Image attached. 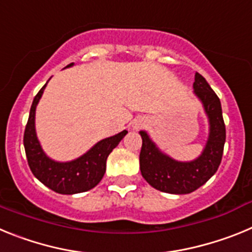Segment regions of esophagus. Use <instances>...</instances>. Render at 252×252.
<instances>
[{
	"label": "esophagus",
	"instance_id": "esophagus-1",
	"mask_svg": "<svg viewBox=\"0 0 252 252\" xmlns=\"http://www.w3.org/2000/svg\"><path fill=\"white\" fill-rule=\"evenodd\" d=\"M146 125V121L144 119H136L133 120L132 124H131V126H132V130H140V128H142L144 126Z\"/></svg>",
	"mask_w": 252,
	"mask_h": 252
}]
</instances>
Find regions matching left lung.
<instances>
[{"label": "left lung", "instance_id": "left-lung-1", "mask_svg": "<svg viewBox=\"0 0 252 252\" xmlns=\"http://www.w3.org/2000/svg\"><path fill=\"white\" fill-rule=\"evenodd\" d=\"M193 93L203 106L208 120V139L201 155L190 161H179L162 153L146 131L142 139L140 170L153 188L170 194H188L203 186L215 175L221 164L226 141L222 107L220 98L199 73H195Z\"/></svg>", "mask_w": 252, "mask_h": 252}]
</instances>
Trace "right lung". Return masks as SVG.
<instances>
[{
    "instance_id": "add662e5",
    "label": "right lung",
    "mask_w": 252,
    "mask_h": 252,
    "mask_svg": "<svg viewBox=\"0 0 252 252\" xmlns=\"http://www.w3.org/2000/svg\"><path fill=\"white\" fill-rule=\"evenodd\" d=\"M73 65L74 63H70L65 68H70ZM48 82L35 95L24 133V146L29 166L35 178L59 194H77L87 192L101 182L106 173L107 158L126 136L127 131L124 130L113 136L101 140L83 155L70 161H57L49 158L40 145L35 128L36 106Z\"/></svg>"
}]
</instances>
